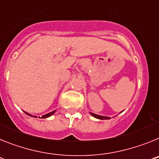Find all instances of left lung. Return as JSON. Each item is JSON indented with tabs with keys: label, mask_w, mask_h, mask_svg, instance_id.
I'll return each mask as SVG.
<instances>
[{
	"label": "left lung",
	"mask_w": 159,
	"mask_h": 159,
	"mask_svg": "<svg viewBox=\"0 0 159 159\" xmlns=\"http://www.w3.org/2000/svg\"><path fill=\"white\" fill-rule=\"evenodd\" d=\"M121 112H120V113H121ZM90 114H91V115H92L93 117L96 118V119H111L110 117H107V116H99V115H96V114H94V113H92V112H90Z\"/></svg>",
	"instance_id": "obj_1"
}]
</instances>
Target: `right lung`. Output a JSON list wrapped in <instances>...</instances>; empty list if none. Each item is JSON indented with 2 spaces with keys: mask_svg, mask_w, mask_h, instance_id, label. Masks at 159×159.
<instances>
[{
  "mask_svg": "<svg viewBox=\"0 0 159 159\" xmlns=\"http://www.w3.org/2000/svg\"><path fill=\"white\" fill-rule=\"evenodd\" d=\"M55 112H56V110L53 111H52V112H50V113H48V114H46V115H43V116H42V117H41V118H42V119H45V118L50 117V116H52V115H53V114L55 113ZM25 114H27L28 116H32V117L37 118V116H32V115H31V114L28 113V112H26V111H25Z\"/></svg>",
  "mask_w": 159,
  "mask_h": 159,
  "instance_id": "right-lung-1",
  "label": "right lung"
}]
</instances>
